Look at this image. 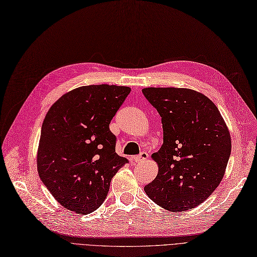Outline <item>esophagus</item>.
Masks as SVG:
<instances>
[{
	"mask_svg": "<svg viewBox=\"0 0 257 257\" xmlns=\"http://www.w3.org/2000/svg\"><path fill=\"white\" fill-rule=\"evenodd\" d=\"M148 157H149V154L147 152H141L140 155L136 156L134 159H135L136 163H141V162L146 161V159H148Z\"/></svg>",
	"mask_w": 257,
	"mask_h": 257,
	"instance_id": "34e87169",
	"label": "esophagus"
}]
</instances>
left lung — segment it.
Returning <instances> with one entry per match:
<instances>
[{"label": "left lung", "instance_id": "left-lung-1", "mask_svg": "<svg viewBox=\"0 0 257 257\" xmlns=\"http://www.w3.org/2000/svg\"><path fill=\"white\" fill-rule=\"evenodd\" d=\"M162 117L164 144L152 158L156 178L145 186L148 197L170 211L204 202L222 181L232 141L217 106L187 88H144Z\"/></svg>", "mask_w": 257, "mask_h": 257}]
</instances>
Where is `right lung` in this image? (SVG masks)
<instances>
[{
    "label": "right lung",
    "instance_id": "add662e5",
    "mask_svg": "<svg viewBox=\"0 0 257 257\" xmlns=\"http://www.w3.org/2000/svg\"><path fill=\"white\" fill-rule=\"evenodd\" d=\"M131 92L114 85L78 87L51 106L41 127L37 169L48 190L77 214L101 206L127 159L116 153L109 123Z\"/></svg>",
    "mask_w": 257,
    "mask_h": 257
}]
</instances>
